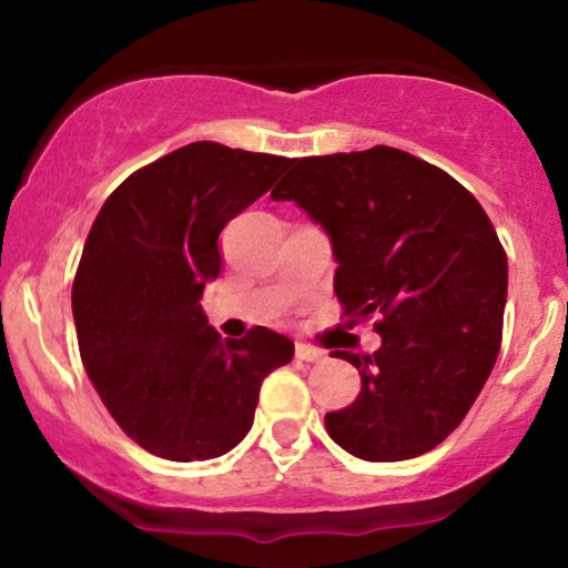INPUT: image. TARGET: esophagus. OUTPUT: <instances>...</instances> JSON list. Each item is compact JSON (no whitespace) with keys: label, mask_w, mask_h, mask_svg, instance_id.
<instances>
[{"label":"esophagus","mask_w":568,"mask_h":568,"mask_svg":"<svg viewBox=\"0 0 568 568\" xmlns=\"http://www.w3.org/2000/svg\"><path fill=\"white\" fill-rule=\"evenodd\" d=\"M296 357L304 363H321L325 357V352L310 347V344H296Z\"/></svg>","instance_id":"esophagus-1"}]
</instances>
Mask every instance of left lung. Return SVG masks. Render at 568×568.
<instances>
[{
	"mask_svg": "<svg viewBox=\"0 0 568 568\" xmlns=\"http://www.w3.org/2000/svg\"><path fill=\"white\" fill-rule=\"evenodd\" d=\"M328 234L344 315H379L374 355L336 349L361 395L325 414L357 459L403 462L459 427L499 355L507 256L480 202L393 146L304 158L272 189Z\"/></svg>",
	"mask_w": 568,
	"mask_h": 568,
	"instance_id": "8db88e82",
	"label": "left lung"
}]
</instances>
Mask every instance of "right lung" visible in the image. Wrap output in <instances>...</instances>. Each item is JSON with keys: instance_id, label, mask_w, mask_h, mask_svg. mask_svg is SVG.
<instances>
[{"instance_id": "add662e5", "label": "right lung", "mask_w": 568, "mask_h": 568, "mask_svg": "<svg viewBox=\"0 0 568 568\" xmlns=\"http://www.w3.org/2000/svg\"><path fill=\"white\" fill-rule=\"evenodd\" d=\"M291 162L189 143L128 175L93 221L71 288L80 355L103 406L149 454L232 452L264 376L293 357L291 338L264 325L221 338L200 304L221 272V230Z\"/></svg>"}]
</instances>
